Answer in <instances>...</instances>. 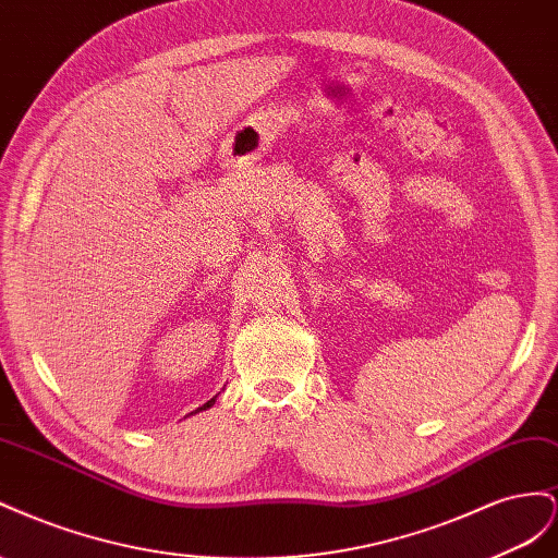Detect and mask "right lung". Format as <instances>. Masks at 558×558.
<instances>
[{
  "label": "right lung",
  "mask_w": 558,
  "mask_h": 558,
  "mask_svg": "<svg viewBox=\"0 0 558 558\" xmlns=\"http://www.w3.org/2000/svg\"><path fill=\"white\" fill-rule=\"evenodd\" d=\"M215 402H217V395H215V397H213V400H208V402H205V404H203V407H198V409H196V411H191V413H189V416H194V413H198V411H205V409H210V407H213V404H215Z\"/></svg>",
  "instance_id": "add662e5"
}]
</instances>
